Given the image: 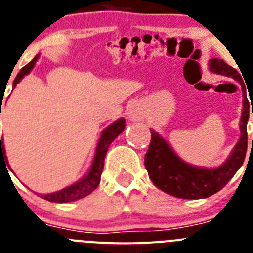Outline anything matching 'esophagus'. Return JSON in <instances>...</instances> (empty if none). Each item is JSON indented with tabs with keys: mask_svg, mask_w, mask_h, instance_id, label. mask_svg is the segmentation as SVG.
<instances>
[{
	"mask_svg": "<svg viewBox=\"0 0 253 253\" xmlns=\"http://www.w3.org/2000/svg\"><path fill=\"white\" fill-rule=\"evenodd\" d=\"M128 118L129 121H132V122H140V121H142V118H144V111H142L140 107L133 105V107H131V109L128 111Z\"/></svg>",
	"mask_w": 253,
	"mask_h": 253,
	"instance_id": "1",
	"label": "esophagus"
}]
</instances>
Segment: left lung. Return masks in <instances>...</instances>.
I'll list each match as a JSON object with an SVG mask.
<instances>
[{
    "mask_svg": "<svg viewBox=\"0 0 253 253\" xmlns=\"http://www.w3.org/2000/svg\"><path fill=\"white\" fill-rule=\"evenodd\" d=\"M209 69L215 74L234 79L242 86L243 108L241 124H239L241 137L229 157L221 166L215 168H205V167L192 166L184 162L170 148V145L163 136L155 132L154 129H150V146L145 155V167L149 177L159 190L179 199H206L220 191L241 168L247 151V122L251 111H250V102L247 99L242 78L233 67L218 58L209 61Z\"/></svg>",
    "mask_w": 253,
    "mask_h": 253,
    "instance_id": "1",
    "label": "left lung"
}]
</instances>
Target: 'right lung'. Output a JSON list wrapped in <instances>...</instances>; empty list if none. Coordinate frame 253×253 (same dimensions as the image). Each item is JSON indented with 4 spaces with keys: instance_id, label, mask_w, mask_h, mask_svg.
Returning a JSON list of instances; mask_svg holds the SVG:
<instances>
[{
    "instance_id": "obj_1",
    "label": "right lung",
    "mask_w": 253,
    "mask_h": 253,
    "mask_svg": "<svg viewBox=\"0 0 253 253\" xmlns=\"http://www.w3.org/2000/svg\"><path fill=\"white\" fill-rule=\"evenodd\" d=\"M39 56H41V54H37V56L34 57V60L30 61L28 65L24 66L23 69L20 70V72H19L16 78H15L12 86H16L25 75L30 74V71H32L33 67L35 66V62L38 61ZM125 126H126V121H125V118H120V120L114 121L113 124L109 125L107 128L103 129L99 141H98V145H96L95 154H94L93 162H91L89 172H87L83 178L79 179L78 182H75L71 186H67V187L62 188V190L57 191V192L47 193V195L41 193L39 196H41L42 199L47 200V201H50V203H72V201H76V200H80L83 199V197L90 195V193L93 192L100 183V175H102L103 167H104V158L105 154H107V150H108L109 148V145H111L112 141L124 131ZM1 160H6V164L8 166L7 157H6L5 153V145H3V139H2L0 135V162Z\"/></svg>"
}]
</instances>
